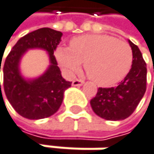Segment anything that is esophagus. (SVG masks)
<instances>
[{"label": "esophagus", "mask_w": 154, "mask_h": 154, "mask_svg": "<svg viewBox=\"0 0 154 154\" xmlns=\"http://www.w3.org/2000/svg\"><path fill=\"white\" fill-rule=\"evenodd\" d=\"M83 83H84V81L82 80V79H74L73 80L72 85L73 86H81Z\"/></svg>", "instance_id": "obj_1"}]
</instances>
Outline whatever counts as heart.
Instances as JSON below:
<instances>
[{
	"mask_svg": "<svg viewBox=\"0 0 154 154\" xmlns=\"http://www.w3.org/2000/svg\"><path fill=\"white\" fill-rule=\"evenodd\" d=\"M56 57L69 75L76 72L82 62L88 76L100 86L120 81L129 73L134 53L131 45L108 35H84L73 38L70 48L58 47Z\"/></svg>",
	"mask_w": 154,
	"mask_h": 154,
	"instance_id": "obj_1",
	"label": "heart"
}]
</instances>
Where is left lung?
I'll use <instances>...</instances> for the list:
<instances>
[{
    "instance_id": "left-lung-1",
    "label": "left lung",
    "mask_w": 154,
    "mask_h": 154,
    "mask_svg": "<svg viewBox=\"0 0 154 154\" xmlns=\"http://www.w3.org/2000/svg\"><path fill=\"white\" fill-rule=\"evenodd\" d=\"M133 49V65L116 87L98 88L91 99L93 111L106 120H123L134 112L147 89V65L137 45L129 41Z\"/></svg>"
}]
</instances>
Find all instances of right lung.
Listing matches in <instances>:
<instances>
[{
  "label": "right lung",
  "instance_id": "1",
  "mask_svg": "<svg viewBox=\"0 0 154 154\" xmlns=\"http://www.w3.org/2000/svg\"><path fill=\"white\" fill-rule=\"evenodd\" d=\"M61 37L62 33L60 31L48 27L39 28L20 38L6 57L4 64V90L8 101L20 116L28 119H42L51 116L60 109L63 93L72 84L61 76L54 56ZM30 48L47 51L51 65L41 78L26 82L19 75L18 61Z\"/></svg>",
  "mask_w": 154,
  "mask_h": 154
}]
</instances>
